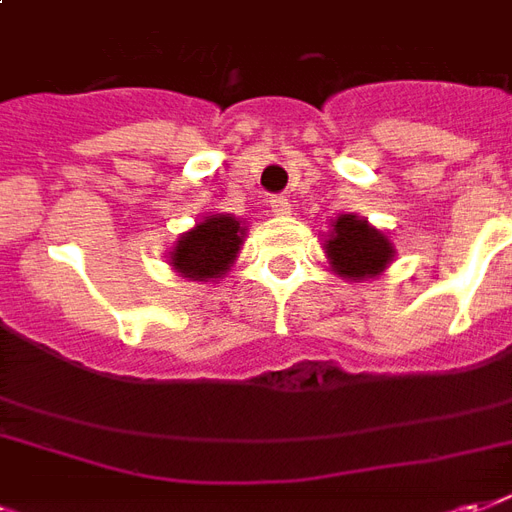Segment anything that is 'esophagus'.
<instances>
[{
  "label": "esophagus",
  "instance_id": "obj_1",
  "mask_svg": "<svg viewBox=\"0 0 512 512\" xmlns=\"http://www.w3.org/2000/svg\"><path fill=\"white\" fill-rule=\"evenodd\" d=\"M270 210L275 215H289L292 212V201L286 199V196H270Z\"/></svg>",
  "mask_w": 512,
  "mask_h": 512
}]
</instances>
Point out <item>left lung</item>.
Here are the masks:
<instances>
[{"instance_id": "left-lung-1", "label": "left lung", "mask_w": 512, "mask_h": 512, "mask_svg": "<svg viewBox=\"0 0 512 512\" xmlns=\"http://www.w3.org/2000/svg\"><path fill=\"white\" fill-rule=\"evenodd\" d=\"M324 248L335 272L352 281L374 278L393 259L390 240L354 215H341L335 220V229Z\"/></svg>"}]
</instances>
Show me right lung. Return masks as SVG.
<instances>
[{"mask_svg":"<svg viewBox=\"0 0 512 512\" xmlns=\"http://www.w3.org/2000/svg\"><path fill=\"white\" fill-rule=\"evenodd\" d=\"M240 220L229 215H210L196 229L182 234L177 248L171 251V267L190 281L220 278L229 270L242 245Z\"/></svg>","mask_w":512,"mask_h":512,"instance_id":"obj_1","label":"right lung"}]
</instances>
